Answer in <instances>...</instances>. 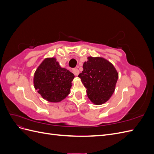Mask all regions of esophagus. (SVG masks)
<instances>
[{"label": "esophagus", "mask_w": 154, "mask_h": 154, "mask_svg": "<svg viewBox=\"0 0 154 154\" xmlns=\"http://www.w3.org/2000/svg\"><path fill=\"white\" fill-rule=\"evenodd\" d=\"M73 73H74V74L75 76H78V74H79V73H80V71H79V70L78 69H74V70H73Z\"/></svg>", "instance_id": "obj_1"}]
</instances>
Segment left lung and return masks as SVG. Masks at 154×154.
<instances>
[{"label": "left lung", "mask_w": 154, "mask_h": 154, "mask_svg": "<svg viewBox=\"0 0 154 154\" xmlns=\"http://www.w3.org/2000/svg\"><path fill=\"white\" fill-rule=\"evenodd\" d=\"M87 59L78 77L87 88L88 99L95 105L103 104L113 94L118 73L113 65L103 58L89 57Z\"/></svg>", "instance_id": "8db88e82"}]
</instances>
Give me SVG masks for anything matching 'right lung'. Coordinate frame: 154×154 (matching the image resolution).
I'll return each instance as SVG.
<instances>
[{
	"label": "right lung",
	"mask_w": 154,
	"mask_h": 154,
	"mask_svg": "<svg viewBox=\"0 0 154 154\" xmlns=\"http://www.w3.org/2000/svg\"><path fill=\"white\" fill-rule=\"evenodd\" d=\"M74 78V74L60 67L55 58H47L36 70L34 87L44 100L57 103L69 94Z\"/></svg>",
	"instance_id": "1"
}]
</instances>
